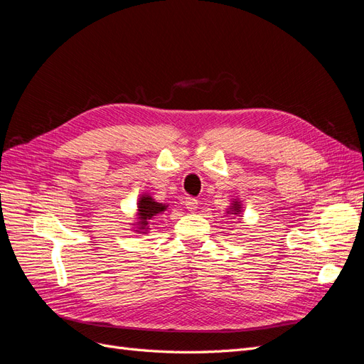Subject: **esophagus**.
I'll return each mask as SVG.
<instances>
[{"mask_svg": "<svg viewBox=\"0 0 364 364\" xmlns=\"http://www.w3.org/2000/svg\"><path fill=\"white\" fill-rule=\"evenodd\" d=\"M185 208L188 209V211L194 213L197 208H199V200L194 199V197H186L185 199Z\"/></svg>", "mask_w": 364, "mask_h": 364, "instance_id": "34e87169", "label": "esophagus"}]
</instances>
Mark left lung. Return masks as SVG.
Here are the masks:
<instances>
[{"mask_svg":"<svg viewBox=\"0 0 364 364\" xmlns=\"http://www.w3.org/2000/svg\"><path fill=\"white\" fill-rule=\"evenodd\" d=\"M230 209H232V211H235L234 214H238V213H240V205H238V202H235Z\"/></svg>","mask_w":364,"mask_h":364,"instance_id":"obj_1","label":"left lung"}]
</instances>
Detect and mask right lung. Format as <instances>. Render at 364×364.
Wrapping results in <instances>:
<instances>
[{
  "label": "right lung",
  "mask_w": 364,
  "mask_h": 364,
  "mask_svg": "<svg viewBox=\"0 0 364 364\" xmlns=\"http://www.w3.org/2000/svg\"><path fill=\"white\" fill-rule=\"evenodd\" d=\"M167 209V205L158 203L155 199H151L150 196H141L139 203H138V215H139V229L144 230L149 229V220H151L155 215L164 213Z\"/></svg>",
  "instance_id": "1"
}]
</instances>
